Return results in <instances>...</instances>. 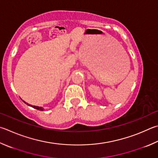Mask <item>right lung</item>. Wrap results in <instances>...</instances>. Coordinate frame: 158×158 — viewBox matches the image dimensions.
<instances>
[{"label": "right lung", "mask_w": 158, "mask_h": 158, "mask_svg": "<svg viewBox=\"0 0 158 158\" xmlns=\"http://www.w3.org/2000/svg\"><path fill=\"white\" fill-rule=\"evenodd\" d=\"M23 102L25 103V104H26L27 105H28V106H31V107H32V108H35V109H37V110H44V108H42V107L36 106H32V105H30V104H27V103H26V102H24V101H23Z\"/></svg>", "instance_id": "1"}]
</instances>
